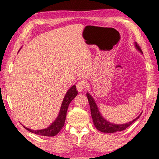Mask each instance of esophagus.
Returning <instances> with one entry per match:
<instances>
[{
  "label": "esophagus",
  "mask_w": 159,
  "mask_h": 159,
  "mask_svg": "<svg viewBox=\"0 0 159 159\" xmlns=\"http://www.w3.org/2000/svg\"><path fill=\"white\" fill-rule=\"evenodd\" d=\"M86 87H87V82L84 80H81V81L78 82L77 84V89L79 92H82L84 90Z\"/></svg>",
  "instance_id": "esophagus-1"
}]
</instances>
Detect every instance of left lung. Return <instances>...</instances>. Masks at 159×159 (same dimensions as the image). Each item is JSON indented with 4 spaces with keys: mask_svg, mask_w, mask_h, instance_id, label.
I'll list each match as a JSON object with an SVG mask.
<instances>
[{
    "mask_svg": "<svg viewBox=\"0 0 159 159\" xmlns=\"http://www.w3.org/2000/svg\"><path fill=\"white\" fill-rule=\"evenodd\" d=\"M134 45L137 50L139 51L142 54H143L141 48H139V46L137 45V43L135 42V41L134 42ZM87 97L89 103L91 114H92L93 125H94L96 128H97L98 130L104 132V133H113V132L123 131L124 129H125L127 127H128L130 125L133 123L136 120L138 119L140 116L142 115L141 113L136 118H134L133 120L129 121L128 123L124 124H115L111 123V122L107 120L105 118H103V116L101 115L94 98L92 97V96L89 93H87Z\"/></svg>",
    "mask_w": 159,
    "mask_h": 159,
    "instance_id": "8db88e82",
    "label": "left lung"
}]
</instances>
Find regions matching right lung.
Returning <instances> with one entry per match:
<instances>
[{
    "instance_id": "obj_1",
    "label": "right lung",
    "mask_w": 159,
    "mask_h": 159,
    "mask_svg": "<svg viewBox=\"0 0 159 159\" xmlns=\"http://www.w3.org/2000/svg\"><path fill=\"white\" fill-rule=\"evenodd\" d=\"M77 95V91L76 86L73 85L67 91V93L65 95L63 100L61 106V109H60L58 116H57L55 120L48 127L41 129H38V130H34V129H31L28 127L23 125L26 129L30 131L32 133H34L36 134L41 135V136H46V137H53L56 135L58 132L61 131L62 127L64 126L65 121H66L67 111L68 106L71 101L74 99L75 97Z\"/></svg>"
}]
</instances>
